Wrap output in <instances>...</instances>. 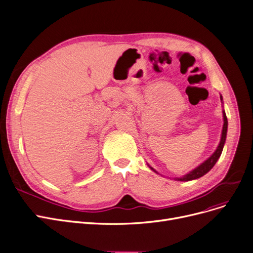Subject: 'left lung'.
Wrapping results in <instances>:
<instances>
[{
	"label": "left lung",
	"instance_id": "1",
	"mask_svg": "<svg viewBox=\"0 0 253 253\" xmlns=\"http://www.w3.org/2000/svg\"><path fill=\"white\" fill-rule=\"evenodd\" d=\"M220 100L222 101V96L220 95ZM222 115H223V126H222V131H221V137H220V141H219V145L217 147V149L215 150V152L212 154V155L209 157L208 159H206L203 163H201L199 167H196L195 169H193L192 170H190L189 172H187L186 174L182 175V177L179 178H173L175 181H183V182H187V181H192V180H196L203 175H205L207 172L210 171L213 167L216 164L217 160L220 157L224 144H225V140H226V134H227V118L225 115L224 109H222ZM149 166V164H148ZM149 168L158 174H160L156 169H154L152 167L149 166Z\"/></svg>",
	"mask_w": 253,
	"mask_h": 253
}]
</instances>
